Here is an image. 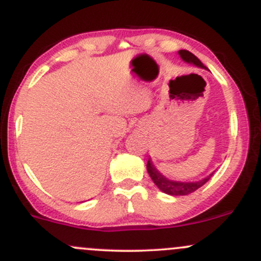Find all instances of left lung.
Here are the masks:
<instances>
[{
    "instance_id": "obj_1",
    "label": "left lung",
    "mask_w": 261,
    "mask_h": 261,
    "mask_svg": "<svg viewBox=\"0 0 261 261\" xmlns=\"http://www.w3.org/2000/svg\"><path fill=\"white\" fill-rule=\"evenodd\" d=\"M178 54L182 61L187 62V64L194 65L199 68H203V70H207V67H206V66L203 65L195 55H194V54L188 51V50H179ZM147 172L149 176H151L152 181L157 185V188L160 189L161 191H163V193L168 194V195H172V196H184V195H189V194L194 193V191L197 190V189L201 188L205 182H207L210 179H211V176L214 175L215 170L211 173V174L206 175L205 178L199 179V180H195V181L172 180V179L167 178L166 175L162 174L160 170L153 166V163H152L151 160H148Z\"/></svg>"
}]
</instances>
